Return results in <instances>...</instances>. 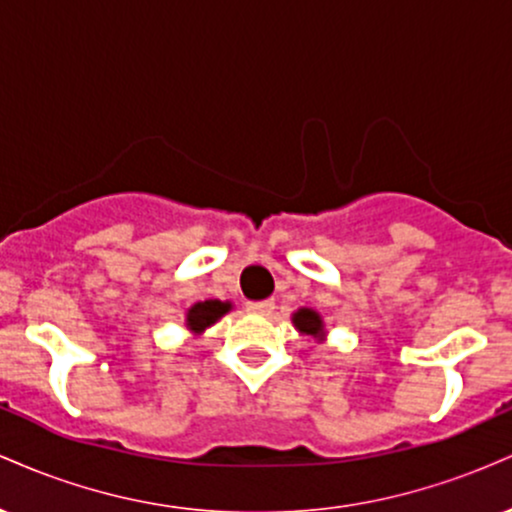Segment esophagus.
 Wrapping results in <instances>:
<instances>
[{"instance_id": "34e87169", "label": "esophagus", "mask_w": 512, "mask_h": 512, "mask_svg": "<svg viewBox=\"0 0 512 512\" xmlns=\"http://www.w3.org/2000/svg\"><path fill=\"white\" fill-rule=\"evenodd\" d=\"M248 308V313H255V315H269L274 310V301L272 298H267V301H252L245 305Z\"/></svg>"}]
</instances>
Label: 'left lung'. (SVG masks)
Listing matches in <instances>:
<instances>
[{
	"label": "left lung",
	"instance_id": "left-lung-1",
	"mask_svg": "<svg viewBox=\"0 0 512 512\" xmlns=\"http://www.w3.org/2000/svg\"><path fill=\"white\" fill-rule=\"evenodd\" d=\"M291 322H293V327H296L298 332L305 334V337L315 339L317 344H325L327 327H325V320H322V315L317 313V310L298 308L296 313L291 315Z\"/></svg>",
	"mask_w": 512,
	"mask_h": 512
}]
</instances>
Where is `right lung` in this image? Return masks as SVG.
<instances>
[{"instance_id":"add662e5","label":"right lung","mask_w":512,"mask_h":512,"mask_svg":"<svg viewBox=\"0 0 512 512\" xmlns=\"http://www.w3.org/2000/svg\"><path fill=\"white\" fill-rule=\"evenodd\" d=\"M233 308L231 301H219V298H209V301H199L187 308L185 313V327L190 330L195 337H199L204 330H209L211 325L221 320L228 310Z\"/></svg>"}]
</instances>
